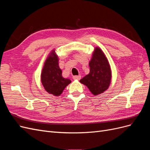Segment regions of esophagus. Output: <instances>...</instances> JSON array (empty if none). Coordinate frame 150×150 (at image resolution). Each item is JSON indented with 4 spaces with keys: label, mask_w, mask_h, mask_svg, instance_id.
Returning a JSON list of instances; mask_svg holds the SVG:
<instances>
[{
    "label": "esophagus",
    "mask_w": 150,
    "mask_h": 150,
    "mask_svg": "<svg viewBox=\"0 0 150 150\" xmlns=\"http://www.w3.org/2000/svg\"><path fill=\"white\" fill-rule=\"evenodd\" d=\"M81 78V76L80 75L79 76H73V79H77V80H79Z\"/></svg>",
    "instance_id": "obj_1"
}]
</instances>
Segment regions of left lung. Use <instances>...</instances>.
Returning a JSON list of instances; mask_svg holds the SVG:
<instances>
[{"instance_id":"left-lung-1","label":"left lung","mask_w":150,"mask_h":150,"mask_svg":"<svg viewBox=\"0 0 150 150\" xmlns=\"http://www.w3.org/2000/svg\"><path fill=\"white\" fill-rule=\"evenodd\" d=\"M89 74L80 80L94 95L101 94L108 88L111 79V72L107 58L99 47L95 49L89 62Z\"/></svg>"}]
</instances>
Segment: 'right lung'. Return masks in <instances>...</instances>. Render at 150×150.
I'll return each mask as SVG.
<instances>
[{
    "label": "right lung",
    "instance_id": "obj_1",
    "mask_svg": "<svg viewBox=\"0 0 150 150\" xmlns=\"http://www.w3.org/2000/svg\"><path fill=\"white\" fill-rule=\"evenodd\" d=\"M41 82L47 92L54 96H59L71 80L62 76V71L58 65L57 56L54 51L51 53L44 63L41 74Z\"/></svg>",
    "mask_w": 150,
    "mask_h": 150
}]
</instances>
